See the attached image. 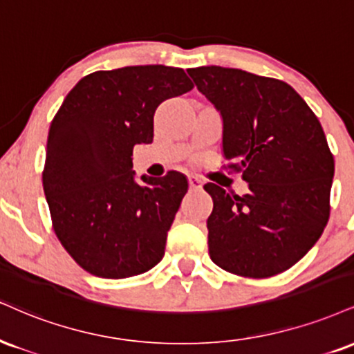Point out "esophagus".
Returning a JSON list of instances; mask_svg holds the SVG:
<instances>
[{
    "mask_svg": "<svg viewBox=\"0 0 354 354\" xmlns=\"http://www.w3.org/2000/svg\"><path fill=\"white\" fill-rule=\"evenodd\" d=\"M188 183H189L191 189H201V186H203V180L199 176H196V174H189Z\"/></svg>",
    "mask_w": 354,
    "mask_h": 354,
    "instance_id": "1",
    "label": "esophagus"
}]
</instances>
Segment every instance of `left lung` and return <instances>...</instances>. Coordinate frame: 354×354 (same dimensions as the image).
Segmentation results:
<instances>
[{
  "mask_svg": "<svg viewBox=\"0 0 354 354\" xmlns=\"http://www.w3.org/2000/svg\"><path fill=\"white\" fill-rule=\"evenodd\" d=\"M198 91L223 115L224 168L242 173L244 196L214 183L207 237L212 262L250 279L295 266L330 218L335 160L313 110L287 82L241 69H189Z\"/></svg>",
  "mask_w": 354,
  "mask_h": 354,
  "instance_id": "1",
  "label": "left lung"
}]
</instances>
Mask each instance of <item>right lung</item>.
<instances>
[{
  "mask_svg": "<svg viewBox=\"0 0 354 354\" xmlns=\"http://www.w3.org/2000/svg\"><path fill=\"white\" fill-rule=\"evenodd\" d=\"M194 85L180 67L130 66L85 75L48 136L42 186L53 229L88 274L127 279L153 269L188 181L181 173L133 180V147L153 140L161 102Z\"/></svg>",
  "mask_w": 354,
  "mask_h": 354,
  "instance_id": "right-lung-1",
  "label": "right lung"
}]
</instances>
